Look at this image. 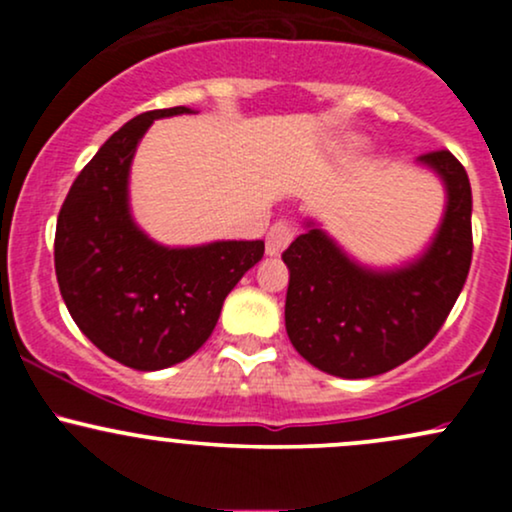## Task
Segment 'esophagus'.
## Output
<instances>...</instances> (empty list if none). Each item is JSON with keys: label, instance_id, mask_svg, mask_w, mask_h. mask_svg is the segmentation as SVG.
I'll return each instance as SVG.
<instances>
[{"label": "esophagus", "instance_id": "esophagus-1", "mask_svg": "<svg viewBox=\"0 0 512 512\" xmlns=\"http://www.w3.org/2000/svg\"><path fill=\"white\" fill-rule=\"evenodd\" d=\"M291 240H293V228L289 226V223H284V221L274 223L267 233V255L279 257L281 252L289 248Z\"/></svg>", "mask_w": 512, "mask_h": 512}]
</instances>
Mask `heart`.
<instances>
[{
    "label": "heart",
    "instance_id": "heart-1",
    "mask_svg": "<svg viewBox=\"0 0 512 512\" xmlns=\"http://www.w3.org/2000/svg\"><path fill=\"white\" fill-rule=\"evenodd\" d=\"M339 146H342V151H356L363 146V139L361 137H346Z\"/></svg>",
    "mask_w": 512,
    "mask_h": 512
}]
</instances>
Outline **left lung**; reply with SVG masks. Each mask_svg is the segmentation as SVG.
I'll return each instance as SVG.
<instances>
[{"label": "left lung", "mask_w": 512, "mask_h": 512, "mask_svg": "<svg viewBox=\"0 0 512 512\" xmlns=\"http://www.w3.org/2000/svg\"><path fill=\"white\" fill-rule=\"evenodd\" d=\"M443 182L445 209L426 248L392 267L356 260L315 219L281 255L289 267L286 334L310 366L373 378L436 337L472 264V187L450 151L416 158Z\"/></svg>", "instance_id": "obj_1"}]
</instances>
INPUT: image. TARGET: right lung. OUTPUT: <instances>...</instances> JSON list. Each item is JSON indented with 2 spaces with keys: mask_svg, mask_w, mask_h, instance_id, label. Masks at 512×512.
Instances as JSON below:
<instances>
[{
  "mask_svg": "<svg viewBox=\"0 0 512 512\" xmlns=\"http://www.w3.org/2000/svg\"><path fill=\"white\" fill-rule=\"evenodd\" d=\"M192 108L151 110L122 125L86 163L57 216L55 272L69 315L105 356L134 370L190 358L214 332L233 286L264 255V240L156 243L129 204V170L154 120Z\"/></svg>",
  "mask_w": 512,
  "mask_h": 512,
  "instance_id": "obj_1",
  "label": "right lung"
}]
</instances>
